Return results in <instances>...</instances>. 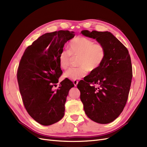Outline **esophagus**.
<instances>
[{"label": "esophagus", "instance_id": "1", "mask_svg": "<svg viewBox=\"0 0 147 147\" xmlns=\"http://www.w3.org/2000/svg\"><path fill=\"white\" fill-rule=\"evenodd\" d=\"M73 83H74V85L75 87H76L78 86V80H74L73 81Z\"/></svg>", "mask_w": 147, "mask_h": 147}]
</instances>
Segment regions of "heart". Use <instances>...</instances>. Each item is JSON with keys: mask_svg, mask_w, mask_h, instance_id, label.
Wrapping results in <instances>:
<instances>
[{"mask_svg": "<svg viewBox=\"0 0 147 147\" xmlns=\"http://www.w3.org/2000/svg\"><path fill=\"white\" fill-rule=\"evenodd\" d=\"M105 49L101 44L82 36L75 38L70 41L69 51L63 50L59 56V65L61 68L66 69L69 67L71 55H79L78 68H71L66 71L64 77L73 80L80 79L86 76L88 70L98 69L105 57Z\"/></svg>", "mask_w": 147, "mask_h": 147, "instance_id": "obj_1", "label": "heart"}]
</instances>
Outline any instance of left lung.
<instances>
[{
	"mask_svg": "<svg viewBox=\"0 0 147 147\" xmlns=\"http://www.w3.org/2000/svg\"><path fill=\"white\" fill-rule=\"evenodd\" d=\"M80 34L95 39L106 52L99 67L78 83L80 100L89 118L109 123L120 115L128 98L132 77L129 52L111 32L85 30Z\"/></svg>",
	"mask_w": 147,
	"mask_h": 147,
	"instance_id": "obj_1",
	"label": "left lung"
}]
</instances>
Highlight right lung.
Returning a JSON list of instances; mask_svg holds the SVG:
<instances>
[{
	"label": "right lung",
	"mask_w": 147,
	"mask_h": 147,
	"mask_svg": "<svg viewBox=\"0 0 147 147\" xmlns=\"http://www.w3.org/2000/svg\"><path fill=\"white\" fill-rule=\"evenodd\" d=\"M74 36V32L68 30L46 33L27 47L19 65L17 78L24 105L42 125H53L64 116L67 97L74 85L66 78L57 90L52 88L62 74L59 54Z\"/></svg>",
	"instance_id": "obj_1"
}]
</instances>
